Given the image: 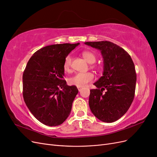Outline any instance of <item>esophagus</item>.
I'll return each instance as SVG.
<instances>
[{
	"label": "esophagus",
	"instance_id": "esophagus-1",
	"mask_svg": "<svg viewBox=\"0 0 157 157\" xmlns=\"http://www.w3.org/2000/svg\"><path fill=\"white\" fill-rule=\"evenodd\" d=\"M77 88L78 90V91H80V90H81V89H82V87L81 86H77Z\"/></svg>",
	"mask_w": 157,
	"mask_h": 157
}]
</instances>
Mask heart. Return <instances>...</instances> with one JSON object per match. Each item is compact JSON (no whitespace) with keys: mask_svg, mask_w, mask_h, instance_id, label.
<instances>
[{"mask_svg":"<svg viewBox=\"0 0 157 157\" xmlns=\"http://www.w3.org/2000/svg\"><path fill=\"white\" fill-rule=\"evenodd\" d=\"M82 55L83 58L86 59L88 63H94L96 60V57L92 52L84 51ZM72 63V58L70 55L66 57L63 62V69L65 72H70ZM96 67V66H94ZM94 76L93 73L90 72L86 73H77L68 79V82L71 85H75L77 86H84L88 82L93 80Z\"/></svg>","mask_w":157,"mask_h":157,"instance_id":"b5f03b06","label":"heart"}]
</instances>
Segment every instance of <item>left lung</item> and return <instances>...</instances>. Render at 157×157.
<instances>
[{"mask_svg": "<svg viewBox=\"0 0 157 157\" xmlns=\"http://www.w3.org/2000/svg\"><path fill=\"white\" fill-rule=\"evenodd\" d=\"M84 44L101 51L104 64L103 76L94 83L98 88L90 90V110L102 122H113L124 115L134 100L136 84L134 63L126 51L111 42Z\"/></svg>", "mask_w": 157, "mask_h": 157, "instance_id": "left-lung-1", "label": "left lung"}]
</instances>
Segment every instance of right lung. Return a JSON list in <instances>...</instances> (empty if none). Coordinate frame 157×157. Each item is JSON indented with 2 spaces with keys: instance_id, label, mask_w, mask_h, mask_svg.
<instances>
[{
  "instance_id": "add662e5",
  "label": "right lung",
  "mask_w": 157,
  "mask_h": 157,
  "mask_svg": "<svg viewBox=\"0 0 157 157\" xmlns=\"http://www.w3.org/2000/svg\"><path fill=\"white\" fill-rule=\"evenodd\" d=\"M77 44H59L44 47L27 62L23 74V96L27 107L42 124L56 126L70 115L78 92L63 80V62Z\"/></svg>"
}]
</instances>
